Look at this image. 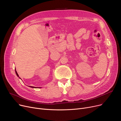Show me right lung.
<instances>
[{
  "instance_id": "add662e5",
  "label": "right lung",
  "mask_w": 121,
  "mask_h": 121,
  "mask_svg": "<svg viewBox=\"0 0 121 121\" xmlns=\"http://www.w3.org/2000/svg\"><path fill=\"white\" fill-rule=\"evenodd\" d=\"M16 71V74H17V75L19 77V75H18V74L17 73V71ZM30 87H31V88H35V87H32V86H30Z\"/></svg>"
}]
</instances>
